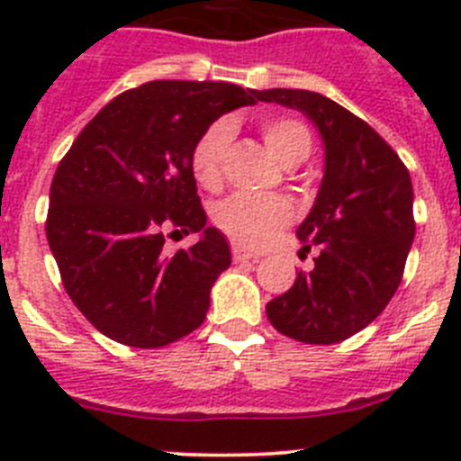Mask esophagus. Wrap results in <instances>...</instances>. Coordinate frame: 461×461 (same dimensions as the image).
I'll list each match as a JSON object with an SVG mask.
<instances>
[{
    "label": "esophagus",
    "mask_w": 461,
    "mask_h": 461,
    "mask_svg": "<svg viewBox=\"0 0 461 461\" xmlns=\"http://www.w3.org/2000/svg\"><path fill=\"white\" fill-rule=\"evenodd\" d=\"M260 256L258 254H254V251H249V249H244V247H240V244H233V260L235 263H240V260H258Z\"/></svg>",
    "instance_id": "1"
}]
</instances>
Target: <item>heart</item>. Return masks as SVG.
<instances>
[{
  "mask_svg": "<svg viewBox=\"0 0 461 461\" xmlns=\"http://www.w3.org/2000/svg\"><path fill=\"white\" fill-rule=\"evenodd\" d=\"M260 133L266 138L267 148L284 166L303 164L312 154V131L304 122L295 117H266L260 122ZM233 136V124L219 120L210 124L198 136L191 148V173L195 182L207 191H217L223 180V161H226L228 145ZM212 219L219 230L244 247H260L266 244L281 226L293 219V205L281 195H230L219 203L212 212Z\"/></svg>",
  "mask_w": 461,
  "mask_h": 461,
  "instance_id": "obj_1",
  "label": "heart"
}]
</instances>
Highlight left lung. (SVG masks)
<instances>
[{"instance_id": "8db88e82", "label": "left lung", "mask_w": 461, "mask_h": 461, "mask_svg": "<svg viewBox=\"0 0 461 461\" xmlns=\"http://www.w3.org/2000/svg\"><path fill=\"white\" fill-rule=\"evenodd\" d=\"M258 99L304 113L325 145L319 195L295 233L319 256L266 313L291 339L339 344L376 319L404 275L415 235L411 175L367 122L323 94L263 89Z\"/></svg>"}]
</instances>
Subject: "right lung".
<instances>
[{"label": "right lung", "instance_id": "1", "mask_svg": "<svg viewBox=\"0 0 461 461\" xmlns=\"http://www.w3.org/2000/svg\"><path fill=\"white\" fill-rule=\"evenodd\" d=\"M258 94L212 80H152L104 105L64 154L50 185L48 244L68 297L105 337L158 348L201 328L230 249L205 226L191 148L212 122ZM168 232L202 240L166 257Z\"/></svg>", "mask_w": 461, "mask_h": 461}]
</instances>
